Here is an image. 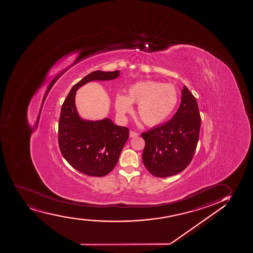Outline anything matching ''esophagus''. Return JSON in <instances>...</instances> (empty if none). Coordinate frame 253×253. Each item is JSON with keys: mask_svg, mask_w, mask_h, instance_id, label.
I'll list each match as a JSON object with an SVG mask.
<instances>
[{"mask_svg": "<svg viewBox=\"0 0 253 253\" xmlns=\"http://www.w3.org/2000/svg\"><path fill=\"white\" fill-rule=\"evenodd\" d=\"M138 135H139V134L137 133V132H136V131H130V137H137Z\"/></svg>", "mask_w": 253, "mask_h": 253, "instance_id": "obj_1", "label": "esophagus"}]
</instances>
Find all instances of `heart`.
Segmentation results:
<instances>
[{
  "label": "heart",
  "instance_id": "b5f03b06",
  "mask_svg": "<svg viewBox=\"0 0 253 253\" xmlns=\"http://www.w3.org/2000/svg\"><path fill=\"white\" fill-rule=\"evenodd\" d=\"M178 103V93L174 85L160 82H137L131 85L127 96L118 93L115 97V107L122 118L137 105V113L145 125L153 126L168 119Z\"/></svg>",
  "mask_w": 253,
  "mask_h": 253
}]
</instances>
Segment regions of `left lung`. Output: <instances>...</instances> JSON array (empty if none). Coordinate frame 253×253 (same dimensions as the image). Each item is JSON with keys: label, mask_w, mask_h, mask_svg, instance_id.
<instances>
[{"label": "left lung", "mask_w": 253, "mask_h": 253, "mask_svg": "<svg viewBox=\"0 0 253 253\" xmlns=\"http://www.w3.org/2000/svg\"><path fill=\"white\" fill-rule=\"evenodd\" d=\"M201 116L198 102L184 86L176 113L167 123L142 133V162L156 177L177 174L189 166L198 145Z\"/></svg>", "instance_id": "8db88e82"}]
</instances>
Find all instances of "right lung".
<instances>
[{
	"instance_id": "add662e5",
	"label": "right lung",
	"mask_w": 253,
	"mask_h": 253,
	"mask_svg": "<svg viewBox=\"0 0 253 253\" xmlns=\"http://www.w3.org/2000/svg\"><path fill=\"white\" fill-rule=\"evenodd\" d=\"M119 71H95L76 84L61 105L58 122V144L70 166L83 174L101 177L115 168L129 137V129L111 120L83 121L75 107L76 90L93 80H111Z\"/></svg>"
}]
</instances>
